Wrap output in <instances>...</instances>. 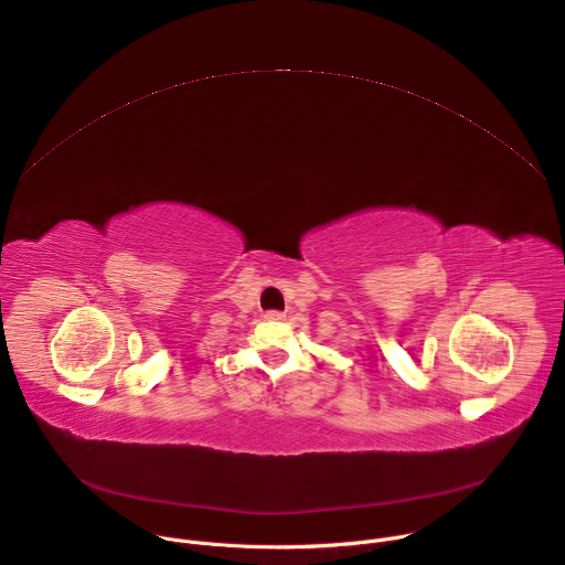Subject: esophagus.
Segmentation results:
<instances>
[{
	"label": "esophagus",
	"mask_w": 565,
	"mask_h": 565,
	"mask_svg": "<svg viewBox=\"0 0 565 565\" xmlns=\"http://www.w3.org/2000/svg\"><path fill=\"white\" fill-rule=\"evenodd\" d=\"M286 316L281 313V311H268L266 313V320H270V322H281Z\"/></svg>",
	"instance_id": "esophagus-1"
}]
</instances>
